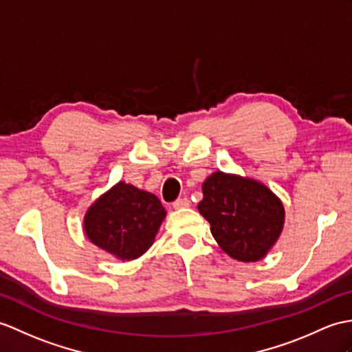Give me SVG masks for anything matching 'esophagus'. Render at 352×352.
I'll return each instance as SVG.
<instances>
[{
	"label": "esophagus",
	"mask_w": 352,
	"mask_h": 352,
	"mask_svg": "<svg viewBox=\"0 0 352 352\" xmlns=\"http://www.w3.org/2000/svg\"><path fill=\"white\" fill-rule=\"evenodd\" d=\"M189 206H190V201L187 199V198H178V199H175L173 202V207L174 208H186V207H189Z\"/></svg>",
	"instance_id": "obj_1"
}]
</instances>
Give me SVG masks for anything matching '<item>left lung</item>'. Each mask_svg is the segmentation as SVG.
Segmentation results:
<instances>
[{"instance_id":"left-lung-1","label":"left lung","mask_w":352,"mask_h":352,"mask_svg":"<svg viewBox=\"0 0 352 352\" xmlns=\"http://www.w3.org/2000/svg\"><path fill=\"white\" fill-rule=\"evenodd\" d=\"M199 213L228 255L255 263L279 239L285 210L277 196L255 179L214 173L202 184Z\"/></svg>"}]
</instances>
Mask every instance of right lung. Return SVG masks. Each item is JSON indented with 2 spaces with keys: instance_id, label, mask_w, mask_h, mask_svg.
Wrapping results in <instances>:
<instances>
[{
  "instance_id": "1",
  "label": "right lung",
  "mask_w": 352,
  "mask_h": 352,
  "mask_svg": "<svg viewBox=\"0 0 352 352\" xmlns=\"http://www.w3.org/2000/svg\"><path fill=\"white\" fill-rule=\"evenodd\" d=\"M165 216L156 195L118 183L89 207L84 230L96 246L130 261L151 246Z\"/></svg>"
}]
</instances>
